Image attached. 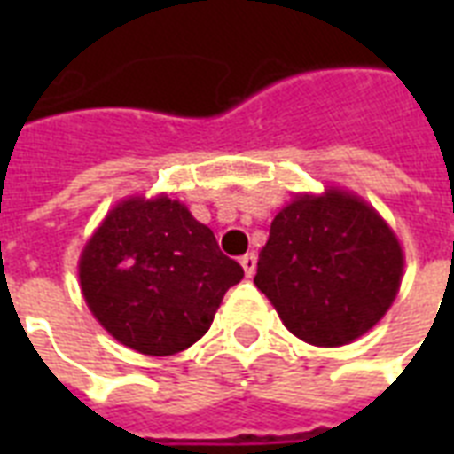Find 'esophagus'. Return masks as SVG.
<instances>
[{"instance_id": "1", "label": "esophagus", "mask_w": 454, "mask_h": 454, "mask_svg": "<svg viewBox=\"0 0 454 454\" xmlns=\"http://www.w3.org/2000/svg\"><path fill=\"white\" fill-rule=\"evenodd\" d=\"M240 263H242V269H245V276H247V278L254 276V270H256V254H254V252H247L245 256H240Z\"/></svg>"}]
</instances>
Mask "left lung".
<instances>
[{"mask_svg":"<svg viewBox=\"0 0 454 454\" xmlns=\"http://www.w3.org/2000/svg\"><path fill=\"white\" fill-rule=\"evenodd\" d=\"M394 231L356 195H303L270 223L254 285L285 327L316 346L348 344L380 323L401 287Z\"/></svg>","mask_w":454,"mask_h":454,"instance_id":"1","label":"left lung"}]
</instances>
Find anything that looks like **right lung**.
Returning a JSON list of instances; mask_svg holds the SVG:
<instances>
[{
    "mask_svg": "<svg viewBox=\"0 0 454 454\" xmlns=\"http://www.w3.org/2000/svg\"><path fill=\"white\" fill-rule=\"evenodd\" d=\"M242 276L212 231L167 195L120 202L80 259L82 292L96 320L145 356L195 344Z\"/></svg>",
    "mask_w": 454,
    "mask_h": 454,
    "instance_id": "obj_1",
    "label": "right lung"
}]
</instances>
